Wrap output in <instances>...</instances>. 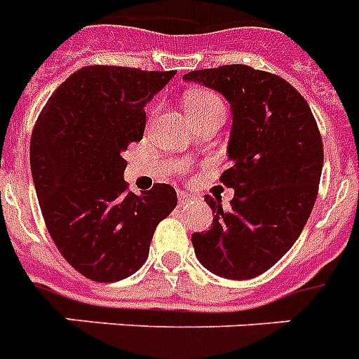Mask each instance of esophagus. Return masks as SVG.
<instances>
[{
  "instance_id": "34e87169",
  "label": "esophagus",
  "mask_w": 359,
  "mask_h": 359,
  "mask_svg": "<svg viewBox=\"0 0 359 359\" xmlns=\"http://www.w3.org/2000/svg\"><path fill=\"white\" fill-rule=\"evenodd\" d=\"M194 199V196H190V194H186V191H179V205L180 207H184V205H188V203Z\"/></svg>"
}]
</instances>
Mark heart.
Listing matches in <instances>:
<instances>
[{
    "label": "heart",
    "mask_w": 359,
    "mask_h": 359,
    "mask_svg": "<svg viewBox=\"0 0 359 359\" xmlns=\"http://www.w3.org/2000/svg\"><path fill=\"white\" fill-rule=\"evenodd\" d=\"M184 109L190 119H196V117L212 114V111L224 114L225 106L224 100L216 93L207 91V89H197V91L188 93L184 97Z\"/></svg>",
    "instance_id": "1"
}]
</instances>
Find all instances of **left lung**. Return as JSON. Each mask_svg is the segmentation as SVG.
Listing matches in <instances>:
<instances>
[{
	"instance_id": "obj_1",
	"label": "left lung",
	"mask_w": 359,
	"mask_h": 359,
	"mask_svg": "<svg viewBox=\"0 0 359 359\" xmlns=\"http://www.w3.org/2000/svg\"><path fill=\"white\" fill-rule=\"evenodd\" d=\"M184 80L222 93L231 104L229 208L205 197L212 227L191 235L203 266L227 279H251L292 248L317 199L323 137L306 98L276 74L248 65L191 70Z\"/></svg>"
}]
</instances>
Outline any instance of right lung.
<instances>
[{
  "label": "right lung",
  "instance_id": "obj_1",
  "mask_svg": "<svg viewBox=\"0 0 359 359\" xmlns=\"http://www.w3.org/2000/svg\"><path fill=\"white\" fill-rule=\"evenodd\" d=\"M175 70L91 65L55 89L31 134L36 197L53 244L72 268L98 283L137 272L156 225L177 207L169 184L135 196L124 151L141 141L145 104Z\"/></svg>",
  "mask_w": 359,
  "mask_h": 359
}]
</instances>
